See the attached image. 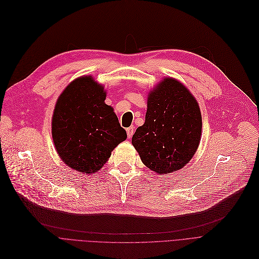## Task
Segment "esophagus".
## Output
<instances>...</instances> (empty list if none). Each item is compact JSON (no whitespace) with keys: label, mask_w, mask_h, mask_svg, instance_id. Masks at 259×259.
<instances>
[{"label":"esophagus","mask_w":259,"mask_h":259,"mask_svg":"<svg viewBox=\"0 0 259 259\" xmlns=\"http://www.w3.org/2000/svg\"><path fill=\"white\" fill-rule=\"evenodd\" d=\"M134 132H135V127H134V126H130V127L126 128V134H127V137H128V138H132V137H133Z\"/></svg>","instance_id":"1"}]
</instances>
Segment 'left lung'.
<instances>
[{
	"label": "left lung",
	"mask_w": 259,
	"mask_h": 259,
	"mask_svg": "<svg viewBox=\"0 0 259 259\" xmlns=\"http://www.w3.org/2000/svg\"><path fill=\"white\" fill-rule=\"evenodd\" d=\"M202 120L190 91L174 78H165L147 97L145 122L132 138L141 161L158 174L186 165L198 149Z\"/></svg>",
	"instance_id": "1"
}]
</instances>
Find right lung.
<instances>
[{
	"label": "right lung",
	"mask_w": 259,
	"mask_h": 259,
	"mask_svg": "<svg viewBox=\"0 0 259 259\" xmlns=\"http://www.w3.org/2000/svg\"><path fill=\"white\" fill-rule=\"evenodd\" d=\"M105 98L103 85L84 76L69 83L56 103L52 122L56 150L66 165L80 173L99 170L127 137Z\"/></svg>",
	"instance_id": "1"
}]
</instances>
